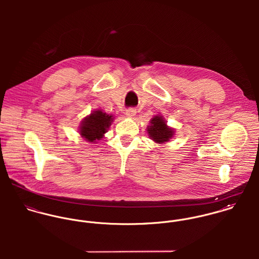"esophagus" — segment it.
<instances>
[{"instance_id":"34e87169","label":"esophagus","mask_w":259,"mask_h":259,"mask_svg":"<svg viewBox=\"0 0 259 259\" xmlns=\"http://www.w3.org/2000/svg\"><path fill=\"white\" fill-rule=\"evenodd\" d=\"M136 113H137V111H136L135 109H127V110L125 111V115H126L127 117H130V118H133V117L136 115Z\"/></svg>"}]
</instances>
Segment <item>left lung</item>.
Listing matches in <instances>:
<instances>
[{"mask_svg": "<svg viewBox=\"0 0 259 259\" xmlns=\"http://www.w3.org/2000/svg\"><path fill=\"white\" fill-rule=\"evenodd\" d=\"M149 138L157 144H163L168 142L174 136V130L166 125L164 119L156 115L150 119V125L148 126Z\"/></svg>", "mask_w": 259, "mask_h": 259, "instance_id": "obj_1", "label": "left lung"}]
</instances>
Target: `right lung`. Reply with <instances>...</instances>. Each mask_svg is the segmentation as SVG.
<instances>
[{
  "label": "right lung",
  "mask_w": 259,
  "mask_h": 259,
  "mask_svg": "<svg viewBox=\"0 0 259 259\" xmlns=\"http://www.w3.org/2000/svg\"><path fill=\"white\" fill-rule=\"evenodd\" d=\"M112 115L102 111H93L81 121L79 134L81 138L90 143H97L104 138L107 130L111 125Z\"/></svg>",
  "instance_id": "1"
}]
</instances>
